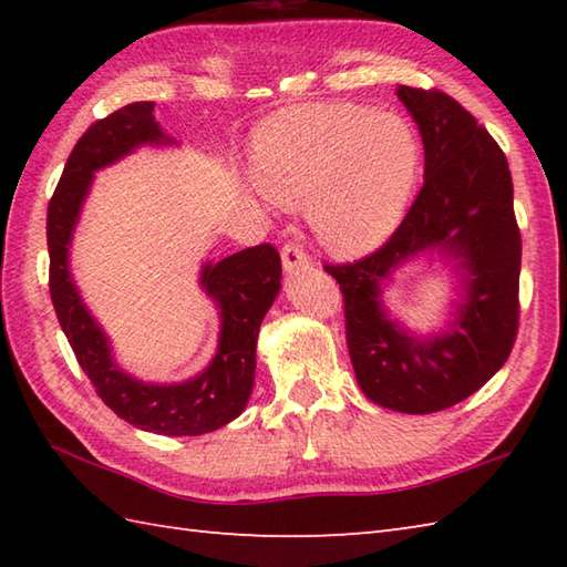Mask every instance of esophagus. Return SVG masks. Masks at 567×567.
<instances>
[{
	"label": "esophagus",
	"mask_w": 567,
	"mask_h": 567,
	"mask_svg": "<svg viewBox=\"0 0 567 567\" xmlns=\"http://www.w3.org/2000/svg\"><path fill=\"white\" fill-rule=\"evenodd\" d=\"M280 256H282V265H285L287 272H295V270L305 268V265L311 262L309 252L305 250L302 244H297V240H287L282 250H280Z\"/></svg>",
	"instance_id": "obj_1"
}]
</instances>
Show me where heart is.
I'll use <instances>...</instances> for the list:
<instances>
[{
	"instance_id": "heart-1",
	"label": "heart",
	"mask_w": 567,
	"mask_h": 567,
	"mask_svg": "<svg viewBox=\"0 0 567 567\" xmlns=\"http://www.w3.org/2000/svg\"><path fill=\"white\" fill-rule=\"evenodd\" d=\"M419 158L404 118L358 104L285 110L252 146L265 195L277 204L305 202L321 244L343 256L378 248L402 221Z\"/></svg>"
}]
</instances>
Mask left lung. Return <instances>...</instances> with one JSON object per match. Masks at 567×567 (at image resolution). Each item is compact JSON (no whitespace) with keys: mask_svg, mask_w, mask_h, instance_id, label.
I'll use <instances>...</instances> for the list:
<instances>
[{"mask_svg":"<svg viewBox=\"0 0 567 567\" xmlns=\"http://www.w3.org/2000/svg\"><path fill=\"white\" fill-rule=\"evenodd\" d=\"M424 141V185L384 244L353 262H327L343 295L346 343L368 400L431 414L467 400L507 358L519 331L522 234L507 155L483 124L441 90L400 84ZM431 247L466 262V302L452 333L416 342L383 317L379 282Z\"/></svg>","mask_w":567,"mask_h":567,"instance_id":"obj_1","label":"left lung"}]
</instances>
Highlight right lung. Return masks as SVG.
<instances>
[{
	"label": "right lung",
	"mask_w": 567,
	"mask_h": 567,
	"mask_svg": "<svg viewBox=\"0 0 567 567\" xmlns=\"http://www.w3.org/2000/svg\"><path fill=\"white\" fill-rule=\"evenodd\" d=\"M153 102L126 104L94 122L72 148L60 183L48 202V287L60 327L102 402L136 429L163 436H199L236 419L250 396L256 343L265 311L280 290L282 262L270 244L207 262L202 285L221 309L219 351L202 375L183 384H146L118 370L106 336L84 309L68 270V246L94 171L143 143L167 141L153 118Z\"/></svg>",
	"instance_id": "right-lung-1"
}]
</instances>
